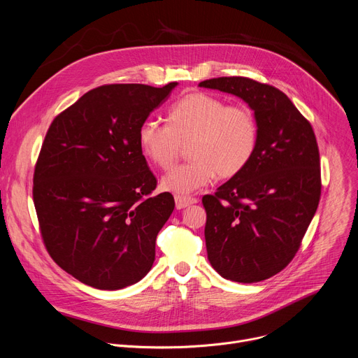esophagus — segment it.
<instances>
[{
  "instance_id": "obj_1",
  "label": "esophagus",
  "mask_w": 358,
  "mask_h": 358,
  "mask_svg": "<svg viewBox=\"0 0 358 358\" xmlns=\"http://www.w3.org/2000/svg\"><path fill=\"white\" fill-rule=\"evenodd\" d=\"M174 199H176L177 210H182L185 207H189L191 203H196L198 202V199L194 198V196H187V195H180V194L176 195Z\"/></svg>"
}]
</instances>
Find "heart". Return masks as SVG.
Listing matches in <instances>:
<instances>
[{
    "instance_id": "1",
    "label": "heart",
    "mask_w": 358,
    "mask_h": 358,
    "mask_svg": "<svg viewBox=\"0 0 358 358\" xmlns=\"http://www.w3.org/2000/svg\"><path fill=\"white\" fill-rule=\"evenodd\" d=\"M143 156L162 169L178 159L188 144L192 162L174 167L162 180L166 191L189 194L221 178L238 176L258 147L259 129L250 109L228 106L225 100L203 92L182 96L167 112V124L145 120L140 124Z\"/></svg>"
}]
</instances>
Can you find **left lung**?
<instances>
[{
	"label": "left lung",
	"mask_w": 358,
	"mask_h": 358,
	"mask_svg": "<svg viewBox=\"0 0 358 358\" xmlns=\"http://www.w3.org/2000/svg\"><path fill=\"white\" fill-rule=\"evenodd\" d=\"M241 97L259 129L250 163L203 195L208 261L225 279L265 280L294 258L320 201V157L312 124L279 89L249 78L201 82Z\"/></svg>",
	"instance_id": "8db88e82"
}]
</instances>
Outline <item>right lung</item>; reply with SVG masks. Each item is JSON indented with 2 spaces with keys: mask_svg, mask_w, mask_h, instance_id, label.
<instances>
[{
  "mask_svg": "<svg viewBox=\"0 0 358 358\" xmlns=\"http://www.w3.org/2000/svg\"><path fill=\"white\" fill-rule=\"evenodd\" d=\"M105 85L58 115L34 173V203L46 250L79 282L117 290L141 280L174 210L138 145V127L177 86Z\"/></svg>",
  "mask_w": 358,
  "mask_h": 358,
  "instance_id": "add662e5",
  "label": "right lung"
}]
</instances>
